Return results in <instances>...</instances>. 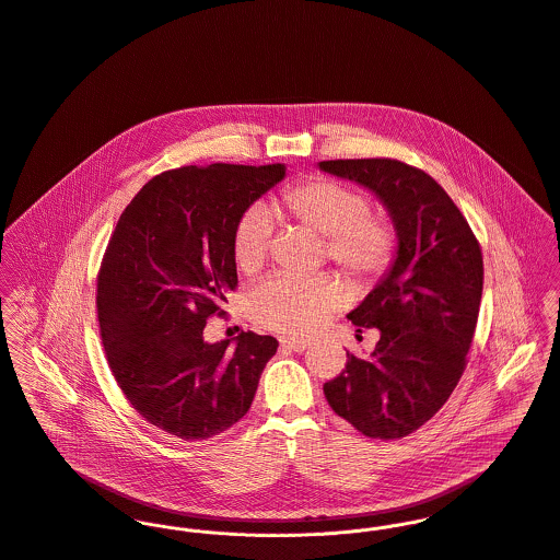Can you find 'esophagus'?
Here are the masks:
<instances>
[{"instance_id": "esophagus-1", "label": "esophagus", "mask_w": 560, "mask_h": 560, "mask_svg": "<svg viewBox=\"0 0 560 560\" xmlns=\"http://www.w3.org/2000/svg\"><path fill=\"white\" fill-rule=\"evenodd\" d=\"M281 346H283V348H288V350H292V352H305V350L310 348V341H305V339L283 337V339H281Z\"/></svg>"}]
</instances>
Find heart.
Here are the masks:
<instances>
[{
  "label": "heart",
  "instance_id": "b5f03b06",
  "mask_svg": "<svg viewBox=\"0 0 560 560\" xmlns=\"http://www.w3.org/2000/svg\"><path fill=\"white\" fill-rule=\"evenodd\" d=\"M279 208L326 238L328 257L357 281L382 275L395 253V232L372 217L370 199L330 178H307L283 188ZM272 234L270 212L250 206L234 223L232 253L243 272L266 261ZM343 285L330 275H275L250 292V317L270 330L310 335L346 303Z\"/></svg>",
  "mask_w": 560,
  "mask_h": 560
}]
</instances>
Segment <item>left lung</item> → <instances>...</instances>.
<instances>
[{"instance_id": "1", "label": "left lung", "mask_w": 560, "mask_h": 560, "mask_svg": "<svg viewBox=\"0 0 560 560\" xmlns=\"http://www.w3.org/2000/svg\"><path fill=\"white\" fill-rule=\"evenodd\" d=\"M319 170L370 188L397 234L390 268L348 313L359 332L377 328L380 341L370 359L348 352L324 395L361 434L404 438L434 417L464 373L483 292L481 247L423 170L395 159L322 161Z\"/></svg>"}]
</instances>
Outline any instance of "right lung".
<instances>
[{"instance_id":"obj_1","label":"right lung","mask_w":560,"mask_h":560,"mask_svg":"<svg viewBox=\"0 0 560 560\" xmlns=\"http://www.w3.org/2000/svg\"><path fill=\"white\" fill-rule=\"evenodd\" d=\"M285 178V165H188L132 197L105 250L96 307L112 373L130 406L180 440H208L249 412L279 341L241 332L208 343L238 285L236 219Z\"/></svg>"}]
</instances>
